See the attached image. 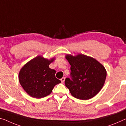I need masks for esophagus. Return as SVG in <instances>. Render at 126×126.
I'll return each mask as SVG.
<instances>
[{
    "instance_id": "1",
    "label": "esophagus",
    "mask_w": 126,
    "mask_h": 126,
    "mask_svg": "<svg viewBox=\"0 0 126 126\" xmlns=\"http://www.w3.org/2000/svg\"><path fill=\"white\" fill-rule=\"evenodd\" d=\"M65 77H63V78H62L61 79V81L63 83L64 82V81H65Z\"/></svg>"
}]
</instances>
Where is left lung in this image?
Returning a JSON list of instances; mask_svg holds the SVG:
<instances>
[{
  "mask_svg": "<svg viewBox=\"0 0 126 126\" xmlns=\"http://www.w3.org/2000/svg\"><path fill=\"white\" fill-rule=\"evenodd\" d=\"M65 57L71 65V79L66 78L65 84L71 95L83 100L94 97L105 83V67L96 59L82 54Z\"/></svg>",
  "mask_w": 126,
  "mask_h": 126,
  "instance_id": "8db88e82",
  "label": "left lung"
}]
</instances>
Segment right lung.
I'll return each instance as SVG.
<instances>
[{"mask_svg":"<svg viewBox=\"0 0 126 126\" xmlns=\"http://www.w3.org/2000/svg\"><path fill=\"white\" fill-rule=\"evenodd\" d=\"M39 56L26 63L19 73L20 84L28 94L32 97L40 98L51 94L54 87L61 83L55 77L56 71L49 67L54 61Z\"/></svg>","mask_w":126,"mask_h":126,"instance_id":"1","label":"right lung"}]
</instances>
